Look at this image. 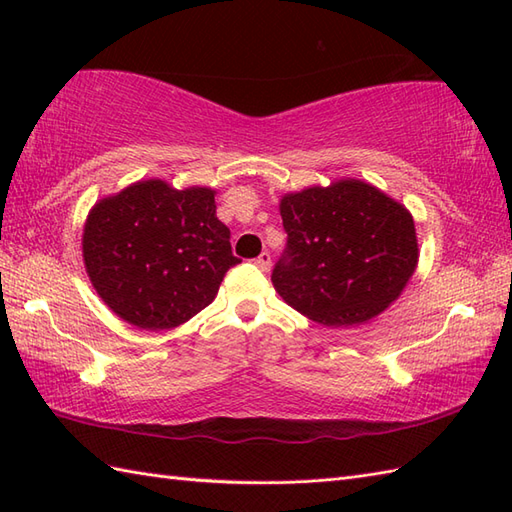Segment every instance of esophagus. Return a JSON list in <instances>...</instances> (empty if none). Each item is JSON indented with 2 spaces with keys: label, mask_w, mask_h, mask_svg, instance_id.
Returning a JSON list of instances; mask_svg holds the SVG:
<instances>
[{
  "label": "esophagus",
  "mask_w": 512,
  "mask_h": 512,
  "mask_svg": "<svg viewBox=\"0 0 512 512\" xmlns=\"http://www.w3.org/2000/svg\"><path fill=\"white\" fill-rule=\"evenodd\" d=\"M255 264L266 273V270H270V253H266V250H264V253L255 259Z\"/></svg>",
  "instance_id": "obj_1"
}]
</instances>
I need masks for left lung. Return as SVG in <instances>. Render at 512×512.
<instances>
[{
  "instance_id": "obj_1",
  "label": "left lung",
  "mask_w": 512,
  "mask_h": 512,
  "mask_svg": "<svg viewBox=\"0 0 512 512\" xmlns=\"http://www.w3.org/2000/svg\"><path fill=\"white\" fill-rule=\"evenodd\" d=\"M279 213L288 233L273 286L288 306L328 328L383 312L418 266L411 213L363 180L286 193Z\"/></svg>"
}]
</instances>
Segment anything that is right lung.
I'll return each instance as SVG.
<instances>
[{
    "mask_svg": "<svg viewBox=\"0 0 512 512\" xmlns=\"http://www.w3.org/2000/svg\"><path fill=\"white\" fill-rule=\"evenodd\" d=\"M83 262L114 314L140 330H171L215 299L239 264L209 187L140 180L92 206Z\"/></svg>",
    "mask_w": 512,
    "mask_h": 512,
    "instance_id": "obj_1",
    "label": "right lung"
}]
</instances>
